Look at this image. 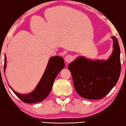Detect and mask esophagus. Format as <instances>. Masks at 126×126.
<instances>
[{
  "label": "esophagus",
  "instance_id": "1",
  "mask_svg": "<svg viewBox=\"0 0 126 126\" xmlns=\"http://www.w3.org/2000/svg\"><path fill=\"white\" fill-rule=\"evenodd\" d=\"M65 60L67 63H69L73 60V57L72 55H67L65 57Z\"/></svg>",
  "mask_w": 126,
  "mask_h": 126
}]
</instances>
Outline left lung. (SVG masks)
<instances>
[{"label": "left lung", "instance_id": "8db88e82", "mask_svg": "<svg viewBox=\"0 0 126 126\" xmlns=\"http://www.w3.org/2000/svg\"><path fill=\"white\" fill-rule=\"evenodd\" d=\"M112 38L113 50L107 61H94L80 57L68 66L75 90L85 99H103L118 82L121 71L120 51L118 39Z\"/></svg>", "mask_w": 126, "mask_h": 126}]
</instances>
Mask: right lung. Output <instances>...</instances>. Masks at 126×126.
Returning a JSON list of instances; mask_svg holds the SVG:
<instances>
[{
    "label": "right lung",
    "mask_w": 126,
    "mask_h": 126,
    "mask_svg": "<svg viewBox=\"0 0 126 126\" xmlns=\"http://www.w3.org/2000/svg\"><path fill=\"white\" fill-rule=\"evenodd\" d=\"M65 63L63 57L54 56L50 58L45 72L33 92L27 94H18L13 90L14 93L23 101L27 103H35L44 100L49 95L52 88L53 82L59 72L64 68ZM6 67V57L4 56V70Z\"/></svg>",
    "instance_id": "add662e5"
}]
</instances>
